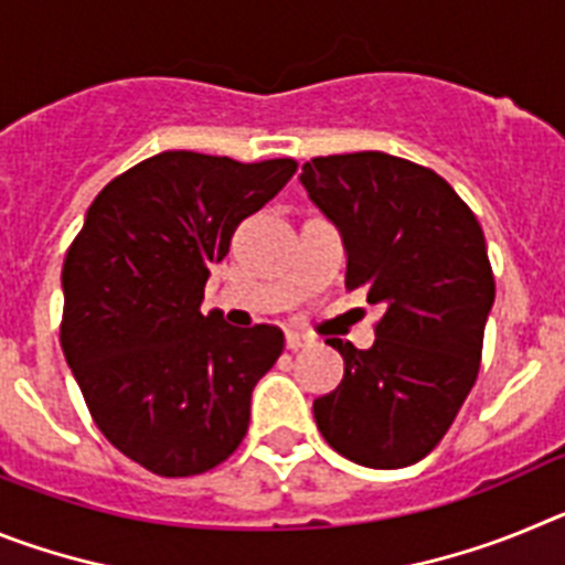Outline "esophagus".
Masks as SVG:
<instances>
[{
	"label": "esophagus",
	"instance_id": "34e87169",
	"mask_svg": "<svg viewBox=\"0 0 565 565\" xmlns=\"http://www.w3.org/2000/svg\"><path fill=\"white\" fill-rule=\"evenodd\" d=\"M311 344V339L306 337V333H297V331H288L286 333V348L288 351H302V348H308Z\"/></svg>",
	"mask_w": 565,
	"mask_h": 565
}]
</instances>
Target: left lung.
Listing matches in <instances>:
<instances>
[{"label": "left lung", "instance_id": "8db88e82", "mask_svg": "<svg viewBox=\"0 0 565 565\" xmlns=\"http://www.w3.org/2000/svg\"><path fill=\"white\" fill-rule=\"evenodd\" d=\"M299 183L342 234L344 286L384 311L367 351L326 339L344 376L313 402L317 427L362 467H411L450 430L481 367L495 302L481 223L441 174L396 154L311 158Z\"/></svg>", "mask_w": 565, "mask_h": 565}]
</instances>
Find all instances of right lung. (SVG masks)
I'll use <instances>...</instances> for the list:
<instances>
[{
    "label": "right lung",
    "mask_w": 565,
    "mask_h": 565,
    "mask_svg": "<svg viewBox=\"0 0 565 565\" xmlns=\"http://www.w3.org/2000/svg\"><path fill=\"white\" fill-rule=\"evenodd\" d=\"M294 172L291 158L154 154L98 192L64 257V359L104 438L154 476H201L246 436L254 384L286 339L203 317V288Z\"/></svg>",
    "instance_id": "obj_1"
}]
</instances>
